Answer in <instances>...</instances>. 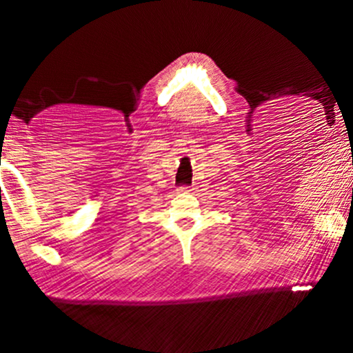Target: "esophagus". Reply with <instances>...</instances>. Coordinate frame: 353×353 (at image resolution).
<instances>
[{
	"label": "esophagus",
	"instance_id": "34e87169",
	"mask_svg": "<svg viewBox=\"0 0 353 353\" xmlns=\"http://www.w3.org/2000/svg\"><path fill=\"white\" fill-rule=\"evenodd\" d=\"M178 191L186 192V191H191V190H190V186H181V188H178Z\"/></svg>",
	"mask_w": 353,
	"mask_h": 353
}]
</instances>
